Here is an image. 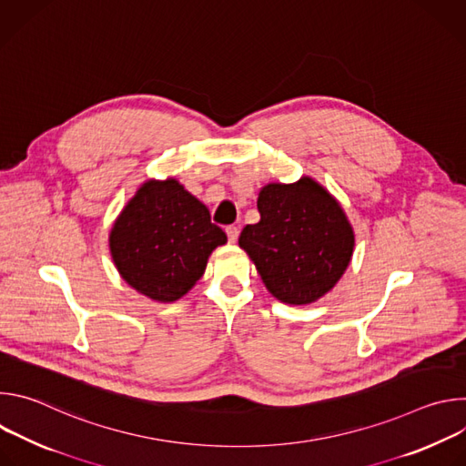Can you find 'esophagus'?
Here are the masks:
<instances>
[{
	"instance_id": "obj_1",
	"label": "esophagus",
	"mask_w": 466,
	"mask_h": 466,
	"mask_svg": "<svg viewBox=\"0 0 466 466\" xmlns=\"http://www.w3.org/2000/svg\"><path fill=\"white\" fill-rule=\"evenodd\" d=\"M227 236H228V241H230V243H236V241H238V236H239L238 227H227Z\"/></svg>"
}]
</instances>
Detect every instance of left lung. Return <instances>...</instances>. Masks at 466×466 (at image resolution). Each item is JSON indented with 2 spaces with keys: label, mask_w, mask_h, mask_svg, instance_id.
Segmentation results:
<instances>
[{
  "label": "left lung",
  "mask_w": 466,
  "mask_h": 466,
  "mask_svg": "<svg viewBox=\"0 0 466 466\" xmlns=\"http://www.w3.org/2000/svg\"><path fill=\"white\" fill-rule=\"evenodd\" d=\"M256 207L259 221L241 230L239 247L268 291L284 304L302 306L334 289L356 241L338 198L311 177H300L265 184Z\"/></svg>",
  "instance_id": "1"
}]
</instances>
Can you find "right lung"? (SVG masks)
Returning a JSON list of instances; mask_svg holds the SVG:
<instances>
[{
    "label": "right lung",
    "instance_id": "obj_1",
    "mask_svg": "<svg viewBox=\"0 0 466 466\" xmlns=\"http://www.w3.org/2000/svg\"><path fill=\"white\" fill-rule=\"evenodd\" d=\"M227 243L208 208L177 178H149L116 218L108 247L121 279L157 302H175L205 275Z\"/></svg>",
    "mask_w": 466,
    "mask_h": 466
}]
</instances>
